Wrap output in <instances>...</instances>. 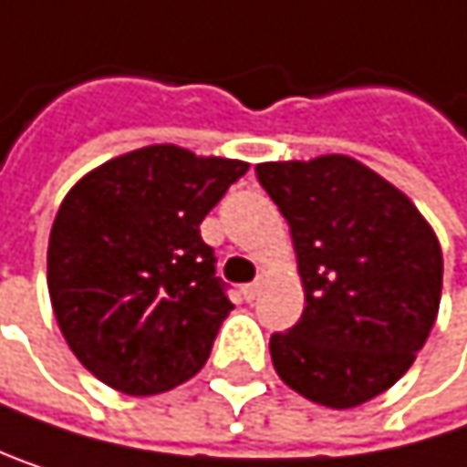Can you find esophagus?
Segmentation results:
<instances>
[{
  "label": "esophagus",
  "mask_w": 467,
  "mask_h": 467,
  "mask_svg": "<svg viewBox=\"0 0 467 467\" xmlns=\"http://www.w3.org/2000/svg\"><path fill=\"white\" fill-rule=\"evenodd\" d=\"M258 291H261V280H255V283H247V285H242V296H244L247 302H253V299L258 296Z\"/></svg>",
  "instance_id": "1"
}]
</instances>
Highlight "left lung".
Listing matches in <instances>:
<instances>
[{"label":"left lung","mask_w":467,"mask_h":467,"mask_svg":"<svg viewBox=\"0 0 467 467\" xmlns=\"http://www.w3.org/2000/svg\"><path fill=\"white\" fill-rule=\"evenodd\" d=\"M291 225L305 313L269 340L285 386L356 408L394 386L430 337L443 255L405 192L346 154L255 165Z\"/></svg>","instance_id":"8db88e82"}]
</instances>
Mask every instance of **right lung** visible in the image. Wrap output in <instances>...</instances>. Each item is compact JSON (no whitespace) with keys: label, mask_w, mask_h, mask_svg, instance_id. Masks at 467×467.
Here are the masks:
<instances>
[{"label":"right lung","mask_w":467,"mask_h":467,"mask_svg":"<svg viewBox=\"0 0 467 467\" xmlns=\"http://www.w3.org/2000/svg\"><path fill=\"white\" fill-rule=\"evenodd\" d=\"M247 162L143 146L89 171L48 239V294L78 361L121 394L190 380L234 310L203 217Z\"/></svg>","instance_id":"right-lung-1"}]
</instances>
